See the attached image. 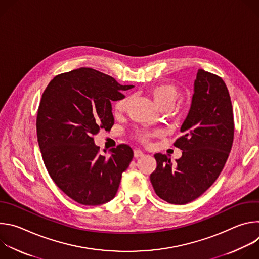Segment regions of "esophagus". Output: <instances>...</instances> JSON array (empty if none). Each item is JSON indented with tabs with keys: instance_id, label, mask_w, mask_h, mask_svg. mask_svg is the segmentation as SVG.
Segmentation results:
<instances>
[{
	"instance_id": "obj_1",
	"label": "esophagus",
	"mask_w": 259,
	"mask_h": 259,
	"mask_svg": "<svg viewBox=\"0 0 259 259\" xmlns=\"http://www.w3.org/2000/svg\"><path fill=\"white\" fill-rule=\"evenodd\" d=\"M143 155H144V154H143L141 151H139V150H134V158L138 159V158H141Z\"/></svg>"
}]
</instances>
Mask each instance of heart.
Returning <instances> with one entry per match:
<instances>
[{
  "mask_svg": "<svg viewBox=\"0 0 259 259\" xmlns=\"http://www.w3.org/2000/svg\"><path fill=\"white\" fill-rule=\"evenodd\" d=\"M149 94L153 98L155 104L162 110L171 109L175 105V103L179 100L181 95L179 88L175 84L169 83V82L159 83L152 86L149 89ZM129 104H130V97L128 96H124L119 100H117L114 105L115 114L122 115L126 113ZM153 136H154L153 133L146 132V131L138 133V138L143 142H147Z\"/></svg>",
  "mask_w": 259,
  "mask_h": 259,
  "instance_id": "obj_1",
  "label": "heart"
}]
</instances>
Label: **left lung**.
Wrapping results in <instances>:
<instances>
[{
	"mask_svg": "<svg viewBox=\"0 0 259 259\" xmlns=\"http://www.w3.org/2000/svg\"><path fill=\"white\" fill-rule=\"evenodd\" d=\"M174 145L182 151L176 164L156 154L151 174L156 194L171 204L190 203L204 194L223 171L234 140V114L224 80L202 68L194 82L189 114Z\"/></svg>",
	"mask_w": 259,
	"mask_h": 259,
	"instance_id": "1",
	"label": "left lung"
}]
</instances>
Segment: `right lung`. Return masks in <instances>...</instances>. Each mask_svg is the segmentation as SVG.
<instances>
[{
    "mask_svg": "<svg viewBox=\"0 0 259 259\" xmlns=\"http://www.w3.org/2000/svg\"><path fill=\"white\" fill-rule=\"evenodd\" d=\"M133 87L81 67L56 76L42 95L36 135L44 164L56 186L79 204L102 205L118 192L133 151L120 144L105 158L93 136L113 127L112 102Z\"/></svg>",
    "mask_w": 259,
    "mask_h": 259,
    "instance_id": "add662e5",
    "label": "right lung"
}]
</instances>
